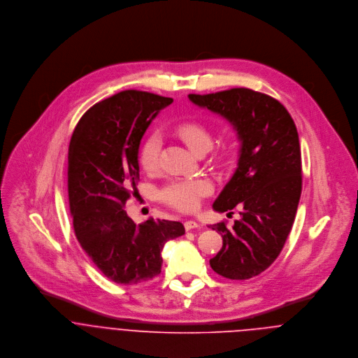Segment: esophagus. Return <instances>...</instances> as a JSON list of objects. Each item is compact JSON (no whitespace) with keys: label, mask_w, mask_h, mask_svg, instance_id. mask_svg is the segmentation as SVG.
<instances>
[{"label":"esophagus","mask_w":358,"mask_h":358,"mask_svg":"<svg viewBox=\"0 0 358 358\" xmlns=\"http://www.w3.org/2000/svg\"><path fill=\"white\" fill-rule=\"evenodd\" d=\"M185 229H186L187 231H190V230H193V229H200V224H199L196 220H186V222H185Z\"/></svg>","instance_id":"34e87169"}]
</instances>
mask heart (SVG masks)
Returning <instances> with one entry per match:
<instances>
[{"label":"heart","mask_w":358,"mask_h":358,"mask_svg":"<svg viewBox=\"0 0 358 358\" xmlns=\"http://www.w3.org/2000/svg\"><path fill=\"white\" fill-rule=\"evenodd\" d=\"M176 132L196 153L209 150L212 146V135L200 122L180 124L176 128ZM161 148L162 138L158 132H152L145 139L141 149V164L146 171L153 172L159 166ZM210 193L212 185L204 178H176L161 187L159 199L173 209L190 212L200 205L201 199Z\"/></svg>","instance_id":"1"}]
</instances>
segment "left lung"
Wrapping results in <instances>:
<instances>
[{
    "instance_id": "obj_1",
    "label": "left lung",
    "mask_w": 358,
    "mask_h": 358,
    "mask_svg": "<svg viewBox=\"0 0 358 358\" xmlns=\"http://www.w3.org/2000/svg\"><path fill=\"white\" fill-rule=\"evenodd\" d=\"M189 99L226 118L241 142L234 175L213 203L217 212L243 208L231 229L212 224L223 247L209 260L215 273L248 280L264 271L282 251L302 193V158L295 122L277 99L233 88ZM233 213V212H230Z\"/></svg>"
}]
</instances>
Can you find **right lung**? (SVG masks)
<instances>
[{
	"instance_id": "add662e5",
	"label": "right lung",
	"mask_w": 358,
	"mask_h": 358,
	"mask_svg": "<svg viewBox=\"0 0 358 358\" xmlns=\"http://www.w3.org/2000/svg\"><path fill=\"white\" fill-rule=\"evenodd\" d=\"M172 102L122 91L94 104L70 141L67 187L74 233L95 266L117 284L158 275L165 243L185 234L180 222L150 217L136 224L124 210L138 193L141 141L159 110Z\"/></svg>"
}]
</instances>
